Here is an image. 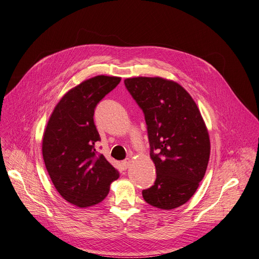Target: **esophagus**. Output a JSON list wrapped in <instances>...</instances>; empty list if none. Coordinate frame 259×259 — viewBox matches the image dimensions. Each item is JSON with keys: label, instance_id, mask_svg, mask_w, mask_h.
<instances>
[{"label": "esophagus", "instance_id": "34e87169", "mask_svg": "<svg viewBox=\"0 0 259 259\" xmlns=\"http://www.w3.org/2000/svg\"><path fill=\"white\" fill-rule=\"evenodd\" d=\"M130 165H131V159L130 158H127L126 160H124V161L121 162V166H122V168H124V169L129 168Z\"/></svg>", "mask_w": 259, "mask_h": 259}]
</instances>
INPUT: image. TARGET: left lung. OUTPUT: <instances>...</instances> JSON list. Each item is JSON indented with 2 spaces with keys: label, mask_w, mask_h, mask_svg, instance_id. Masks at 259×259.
I'll return each mask as SVG.
<instances>
[{
  "label": "left lung",
  "mask_w": 259,
  "mask_h": 259,
  "mask_svg": "<svg viewBox=\"0 0 259 259\" xmlns=\"http://www.w3.org/2000/svg\"><path fill=\"white\" fill-rule=\"evenodd\" d=\"M124 81L144 111L156 169V181L143 197L158 209L179 208L194 195L208 167L205 120L191 95L172 79L138 76Z\"/></svg>",
  "instance_id": "left-lung-1"
}]
</instances>
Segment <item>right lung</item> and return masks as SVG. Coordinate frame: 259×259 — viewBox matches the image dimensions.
Returning a JSON list of instances; mask_svg holds the SVG:
<instances>
[{
    "label": "right lung",
    "mask_w": 259,
    "mask_h": 259,
    "mask_svg": "<svg viewBox=\"0 0 259 259\" xmlns=\"http://www.w3.org/2000/svg\"><path fill=\"white\" fill-rule=\"evenodd\" d=\"M120 81L97 75L67 91L54 107L43 135L42 153L47 172L60 195L78 208L103 201L118 171L97 154L100 134L94 108Z\"/></svg>",
    "instance_id": "obj_1"
}]
</instances>
